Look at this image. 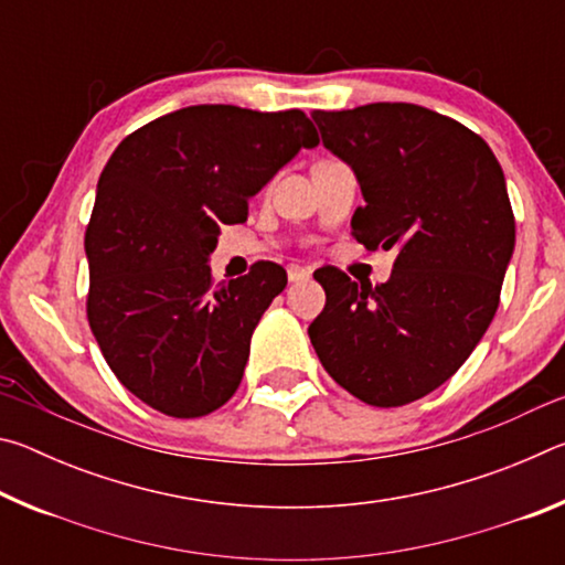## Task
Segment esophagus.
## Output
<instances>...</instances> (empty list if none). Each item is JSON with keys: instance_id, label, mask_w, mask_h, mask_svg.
Returning <instances> with one entry per match:
<instances>
[{"instance_id": "1", "label": "esophagus", "mask_w": 565, "mask_h": 565, "mask_svg": "<svg viewBox=\"0 0 565 565\" xmlns=\"http://www.w3.org/2000/svg\"><path fill=\"white\" fill-rule=\"evenodd\" d=\"M309 276H311L309 266H296V264L289 266V281H303L309 279Z\"/></svg>"}]
</instances>
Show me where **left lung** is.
Returning a JSON list of instances; mask_svg holds the SVG:
<instances>
[{"mask_svg": "<svg viewBox=\"0 0 565 565\" xmlns=\"http://www.w3.org/2000/svg\"><path fill=\"white\" fill-rule=\"evenodd\" d=\"M311 119L366 202L351 218L353 238L396 248V262L376 286L333 266L313 271L327 306L309 339L329 376L363 404H411L461 369L499 309L515 246L503 169L478 134L416 104Z\"/></svg>", "mask_w": 565, "mask_h": 565, "instance_id": "obj_1", "label": "left lung"}]
</instances>
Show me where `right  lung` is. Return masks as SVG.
<instances>
[{"label":"right lung","mask_w":565,"mask_h":565,"mask_svg":"<svg viewBox=\"0 0 565 565\" xmlns=\"http://www.w3.org/2000/svg\"><path fill=\"white\" fill-rule=\"evenodd\" d=\"M317 145L299 109L199 104L114 149L84 236L87 317L109 369L147 406L196 418L234 396L286 271L259 262L214 286L209 256L222 224L246 222L248 199Z\"/></svg>","instance_id":"obj_1"}]
</instances>
